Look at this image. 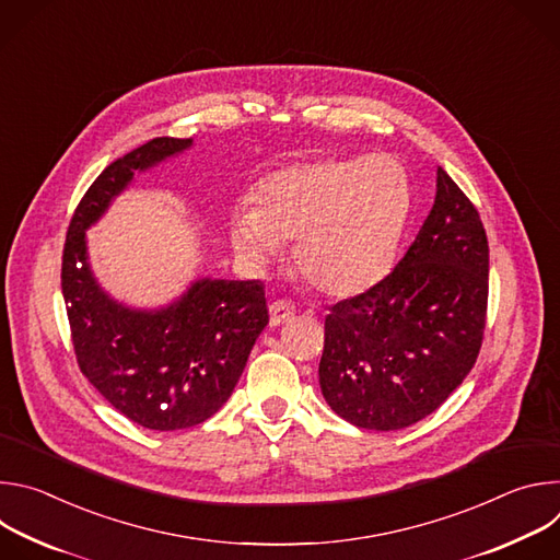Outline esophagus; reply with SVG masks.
Masks as SVG:
<instances>
[{
	"mask_svg": "<svg viewBox=\"0 0 560 560\" xmlns=\"http://www.w3.org/2000/svg\"><path fill=\"white\" fill-rule=\"evenodd\" d=\"M294 318V307L288 301H275L270 303V326L279 328Z\"/></svg>",
	"mask_w": 560,
	"mask_h": 560,
	"instance_id": "1",
	"label": "esophagus"
}]
</instances>
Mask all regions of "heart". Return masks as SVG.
Wrapping results in <instances>:
<instances>
[{
    "label": "heart",
    "mask_w": 560,
    "mask_h": 560,
    "mask_svg": "<svg viewBox=\"0 0 560 560\" xmlns=\"http://www.w3.org/2000/svg\"><path fill=\"white\" fill-rule=\"evenodd\" d=\"M410 214L406 173L389 156L316 159L264 177L253 206L228 217L234 255L266 275L292 244L299 277L318 294L350 299L389 270Z\"/></svg>",
    "instance_id": "obj_1"
}]
</instances>
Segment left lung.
<instances>
[{"mask_svg":"<svg viewBox=\"0 0 560 560\" xmlns=\"http://www.w3.org/2000/svg\"><path fill=\"white\" fill-rule=\"evenodd\" d=\"M488 275L481 217L439 166L434 206L406 257L326 316L318 385L328 406L376 432L432 415L481 350Z\"/></svg>","mask_w":560,"mask_h":560,"instance_id":"left-lung-1","label":"left lung"}]
</instances>
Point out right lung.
Instances as JSON below:
<instances>
[{"label":"right lung","mask_w":560,"mask_h":560,"mask_svg":"<svg viewBox=\"0 0 560 560\" xmlns=\"http://www.w3.org/2000/svg\"><path fill=\"white\" fill-rule=\"evenodd\" d=\"M190 148L192 139L159 137L110 164L79 201L61 261L79 368L117 412L156 432L210 419L268 326L261 281L199 277L164 305L137 307L115 299L95 277L86 232L135 177Z\"/></svg>","instance_id":"add662e5"}]
</instances>
